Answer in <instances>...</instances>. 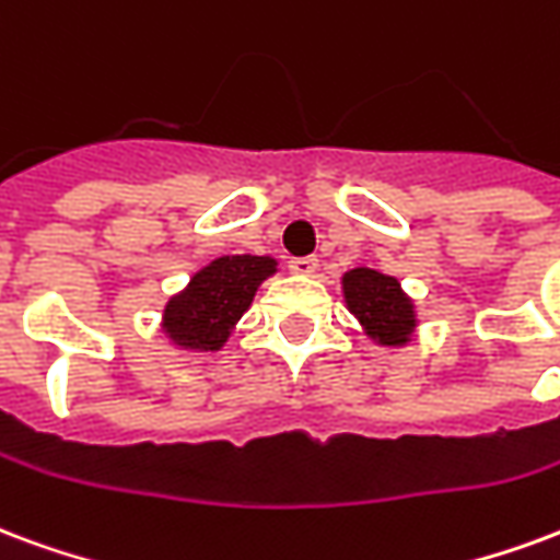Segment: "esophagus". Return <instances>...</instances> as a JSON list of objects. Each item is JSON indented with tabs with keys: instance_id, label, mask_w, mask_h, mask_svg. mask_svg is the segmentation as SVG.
<instances>
[{
	"instance_id": "obj_1",
	"label": "esophagus",
	"mask_w": 560,
	"mask_h": 560,
	"mask_svg": "<svg viewBox=\"0 0 560 560\" xmlns=\"http://www.w3.org/2000/svg\"><path fill=\"white\" fill-rule=\"evenodd\" d=\"M288 267H291L293 276H314L317 267H320V260L314 258V255H308V258H293Z\"/></svg>"
}]
</instances>
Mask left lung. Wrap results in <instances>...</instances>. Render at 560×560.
<instances>
[{
  "instance_id": "1",
  "label": "left lung",
  "mask_w": 560,
  "mask_h": 560,
  "mask_svg": "<svg viewBox=\"0 0 560 560\" xmlns=\"http://www.w3.org/2000/svg\"><path fill=\"white\" fill-rule=\"evenodd\" d=\"M341 293L350 314L362 323V332L376 347H407L416 338V302L395 276L355 267L341 276Z\"/></svg>"
}]
</instances>
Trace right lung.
Here are the masks:
<instances>
[{"label":"right lung","instance_id":"obj_1","mask_svg":"<svg viewBox=\"0 0 560 560\" xmlns=\"http://www.w3.org/2000/svg\"><path fill=\"white\" fill-rule=\"evenodd\" d=\"M279 260L269 255H222L189 279L184 291L168 296L160 329L172 347L186 353H217Z\"/></svg>","mask_w":560,"mask_h":560}]
</instances>
